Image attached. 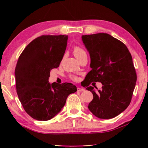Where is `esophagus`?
<instances>
[{
	"label": "esophagus",
	"instance_id": "obj_1",
	"mask_svg": "<svg viewBox=\"0 0 148 148\" xmlns=\"http://www.w3.org/2000/svg\"><path fill=\"white\" fill-rule=\"evenodd\" d=\"M77 91L78 92H82V91H85V89L84 88H81V87H77Z\"/></svg>",
	"mask_w": 148,
	"mask_h": 148
}]
</instances>
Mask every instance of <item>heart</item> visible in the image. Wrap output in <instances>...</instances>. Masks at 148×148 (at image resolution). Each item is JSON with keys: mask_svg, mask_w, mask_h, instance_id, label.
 <instances>
[{"mask_svg": "<svg viewBox=\"0 0 148 148\" xmlns=\"http://www.w3.org/2000/svg\"><path fill=\"white\" fill-rule=\"evenodd\" d=\"M84 53H86V52H85L84 50L83 49H82L81 47H74V56L76 57V58H77V57H79L80 56H82V55L84 54ZM71 78L73 79H76V77L72 76Z\"/></svg>", "mask_w": 148, "mask_h": 148, "instance_id": "1", "label": "heart"}]
</instances>
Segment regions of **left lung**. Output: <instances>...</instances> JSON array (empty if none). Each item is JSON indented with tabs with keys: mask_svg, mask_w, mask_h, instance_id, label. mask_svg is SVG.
<instances>
[{
	"mask_svg": "<svg viewBox=\"0 0 148 148\" xmlns=\"http://www.w3.org/2000/svg\"><path fill=\"white\" fill-rule=\"evenodd\" d=\"M82 40L91 59L87 86L91 82L102 84L97 92L92 86L86 88L93 95L88 108L100 119L114 118L129 106L136 85L131 55L122 42L109 34L82 35Z\"/></svg>",
	"mask_w": 148,
	"mask_h": 148,
	"instance_id": "left-lung-1",
	"label": "left lung"
}]
</instances>
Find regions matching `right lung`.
Listing matches in <instances>:
<instances>
[{
	"label": "right lung",
	"instance_id": "1",
	"mask_svg": "<svg viewBox=\"0 0 148 148\" xmlns=\"http://www.w3.org/2000/svg\"><path fill=\"white\" fill-rule=\"evenodd\" d=\"M67 35H43L27 45L17 61L15 76L19 99L30 116L47 121L61 111L69 95L77 91L71 83L48 82L66 48Z\"/></svg>",
	"mask_w": 148,
	"mask_h": 148
}]
</instances>
